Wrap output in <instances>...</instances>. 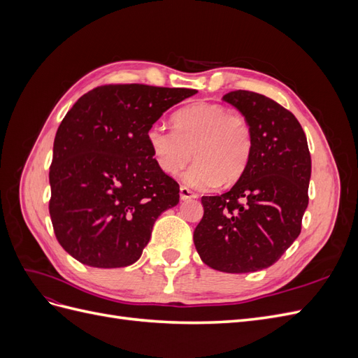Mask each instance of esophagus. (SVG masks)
Masks as SVG:
<instances>
[{
    "label": "esophagus",
    "mask_w": 358,
    "mask_h": 358,
    "mask_svg": "<svg viewBox=\"0 0 358 358\" xmlns=\"http://www.w3.org/2000/svg\"><path fill=\"white\" fill-rule=\"evenodd\" d=\"M180 199L182 200H191V199H197V192H194L191 188L182 185L180 187Z\"/></svg>",
    "instance_id": "34e87169"
}]
</instances>
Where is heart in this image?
<instances>
[{
	"instance_id": "obj_1",
	"label": "heart",
	"mask_w": 358,
	"mask_h": 358,
	"mask_svg": "<svg viewBox=\"0 0 358 358\" xmlns=\"http://www.w3.org/2000/svg\"><path fill=\"white\" fill-rule=\"evenodd\" d=\"M173 127L152 124L146 131L155 164L175 176L196 157L185 182L209 189L221 180L230 185L239 179L252 154L254 134L248 119L218 103H196L173 116Z\"/></svg>"
}]
</instances>
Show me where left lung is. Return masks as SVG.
I'll use <instances>...</instances> for the list:
<instances>
[{
    "mask_svg": "<svg viewBox=\"0 0 358 358\" xmlns=\"http://www.w3.org/2000/svg\"><path fill=\"white\" fill-rule=\"evenodd\" d=\"M222 100L252 128L249 164L221 196H203L194 245L204 264L249 273L275 264L300 231L309 196L310 154L301 125L266 95L237 90Z\"/></svg>",
    "mask_w": 358,
    "mask_h": 358,
    "instance_id": "left-lung-1",
    "label": "left lung"
}]
</instances>
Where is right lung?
<instances>
[{
	"instance_id": "right-lung-1",
	"label": "right lung",
	"mask_w": 358,
	"mask_h": 358,
	"mask_svg": "<svg viewBox=\"0 0 358 358\" xmlns=\"http://www.w3.org/2000/svg\"><path fill=\"white\" fill-rule=\"evenodd\" d=\"M196 90L103 85L74 103L53 142L49 213L57 241L82 264L136 263L179 183L155 164L146 131Z\"/></svg>"
}]
</instances>
